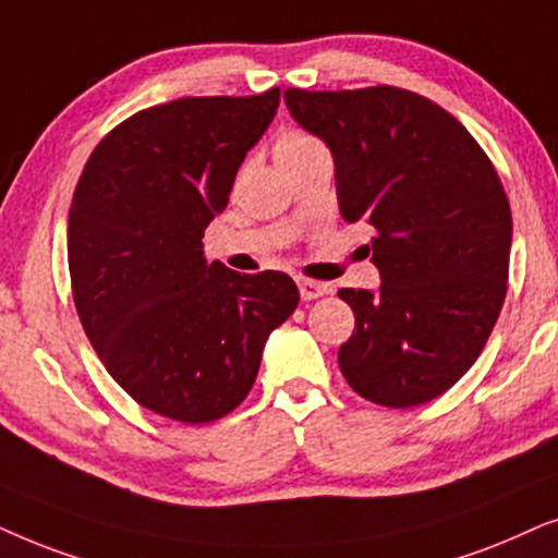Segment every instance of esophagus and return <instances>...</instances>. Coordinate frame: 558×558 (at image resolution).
<instances>
[{
	"mask_svg": "<svg viewBox=\"0 0 558 558\" xmlns=\"http://www.w3.org/2000/svg\"><path fill=\"white\" fill-rule=\"evenodd\" d=\"M299 291L303 301H314L318 295L329 293L331 286L329 283H316V280H299Z\"/></svg>",
	"mask_w": 558,
	"mask_h": 558,
	"instance_id": "obj_1",
	"label": "esophagus"
}]
</instances>
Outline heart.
<instances>
[{
    "label": "heart",
    "instance_id": "1",
    "mask_svg": "<svg viewBox=\"0 0 558 558\" xmlns=\"http://www.w3.org/2000/svg\"><path fill=\"white\" fill-rule=\"evenodd\" d=\"M314 147H322V143H318L314 135H308V132H303V130H288L278 140H275L272 153L278 162H288L293 158H301L303 153L314 150Z\"/></svg>",
    "mask_w": 558,
    "mask_h": 558
}]
</instances>
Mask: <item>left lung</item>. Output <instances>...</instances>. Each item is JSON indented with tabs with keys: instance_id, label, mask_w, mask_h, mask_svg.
I'll return each mask as SVG.
<instances>
[{
	"instance_id": "1",
	"label": "left lung",
	"mask_w": 558,
	"mask_h": 558,
	"mask_svg": "<svg viewBox=\"0 0 558 558\" xmlns=\"http://www.w3.org/2000/svg\"><path fill=\"white\" fill-rule=\"evenodd\" d=\"M283 96L329 145L341 217L375 229L380 288L339 291L354 311L341 375L377 405L428 403L474 365L508 291L512 217L497 170L462 122L405 88Z\"/></svg>"
}]
</instances>
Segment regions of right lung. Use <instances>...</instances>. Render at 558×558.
<instances>
[{
	"label": "right lung",
	"instance_id": "add662e5",
	"mask_svg": "<svg viewBox=\"0 0 558 558\" xmlns=\"http://www.w3.org/2000/svg\"><path fill=\"white\" fill-rule=\"evenodd\" d=\"M278 104L275 86L137 111L96 145L73 191L69 270L81 326L122 390L166 418L232 413L255 385L270 331L299 306L286 272L209 265L202 244Z\"/></svg>",
	"mask_w": 558,
	"mask_h": 558
}]
</instances>
